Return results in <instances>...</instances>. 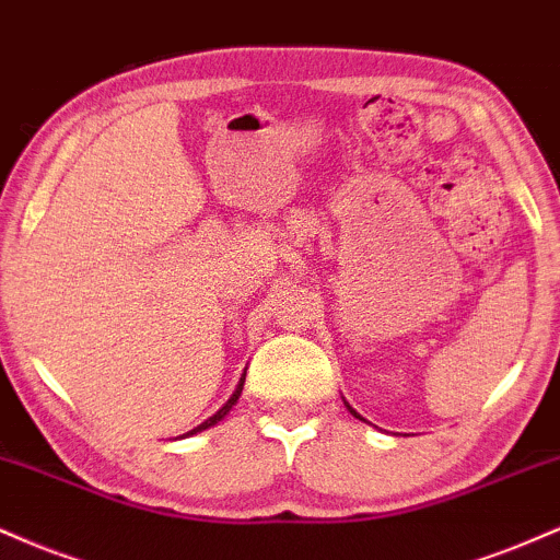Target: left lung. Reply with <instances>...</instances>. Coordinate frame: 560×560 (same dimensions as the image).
<instances>
[{
	"label": "left lung",
	"instance_id": "left-lung-1",
	"mask_svg": "<svg viewBox=\"0 0 560 560\" xmlns=\"http://www.w3.org/2000/svg\"><path fill=\"white\" fill-rule=\"evenodd\" d=\"M346 406H348V404H346ZM348 411H351V413H353V417H357V419H361V417H359V413H357V411H353V409H351V406H348Z\"/></svg>",
	"mask_w": 560,
	"mask_h": 560
}]
</instances>
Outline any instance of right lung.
I'll return each instance as SVG.
<instances>
[{
	"mask_svg": "<svg viewBox=\"0 0 560 560\" xmlns=\"http://www.w3.org/2000/svg\"><path fill=\"white\" fill-rule=\"evenodd\" d=\"M243 380H246V377H241V383H238V387H235V393H233V396H230V398H228V404H225V406H222V409H220V411H217V413H214V417H209V419H207V422H201L199 427H194V430H190V432H186V435H180V438H190V435H196V432H203V430H209V427H214L217 422H222V419H225V417H228V411H230V409H233V406H235V404H238V396H241V390H243Z\"/></svg>",
	"mask_w": 560,
	"mask_h": 560,
	"instance_id": "obj_1",
	"label": "right lung"
}]
</instances>
